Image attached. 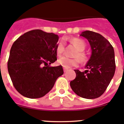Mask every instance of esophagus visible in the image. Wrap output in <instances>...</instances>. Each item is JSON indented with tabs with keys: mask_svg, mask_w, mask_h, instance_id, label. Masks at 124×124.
<instances>
[{
	"mask_svg": "<svg viewBox=\"0 0 124 124\" xmlns=\"http://www.w3.org/2000/svg\"><path fill=\"white\" fill-rule=\"evenodd\" d=\"M68 69H67V68H64V72H66V71H68Z\"/></svg>",
	"mask_w": 124,
	"mask_h": 124,
	"instance_id": "1",
	"label": "esophagus"
}]
</instances>
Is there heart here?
<instances>
[{
	"mask_svg": "<svg viewBox=\"0 0 124 124\" xmlns=\"http://www.w3.org/2000/svg\"><path fill=\"white\" fill-rule=\"evenodd\" d=\"M71 42L75 46V47L77 48V52L75 54V57L77 58H70L66 57V56H62L58 60L57 62L58 64L62 67L65 68H70L71 67H76L79 64V60L82 63H85L88 60V56H87L85 53L84 51L85 49L86 44L84 40L80 39H72L71 40ZM64 49H65V45L64 43L62 41H60L58 43L56 46V53L58 55L60 56L62 55V53H64Z\"/></svg>",
	"mask_w": 124,
	"mask_h": 124,
	"instance_id": "heart-1",
	"label": "heart"
}]
</instances>
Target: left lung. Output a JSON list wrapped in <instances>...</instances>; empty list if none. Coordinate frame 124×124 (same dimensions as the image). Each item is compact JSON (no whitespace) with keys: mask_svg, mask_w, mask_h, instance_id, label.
Returning a JSON list of instances; mask_svg holds the SVG:
<instances>
[{"mask_svg":"<svg viewBox=\"0 0 124 124\" xmlns=\"http://www.w3.org/2000/svg\"><path fill=\"white\" fill-rule=\"evenodd\" d=\"M80 36L88 40L92 51L87 70H75L76 78L70 82L72 90L80 97H100L108 87L115 72V52L112 45L100 34L85 31Z\"/></svg>","mask_w":124,"mask_h":124,"instance_id":"left-lung-1","label":"left lung"}]
</instances>
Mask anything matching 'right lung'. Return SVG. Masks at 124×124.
<instances>
[{
	"label": "right lung",
	"instance_id": "1",
	"mask_svg": "<svg viewBox=\"0 0 124 124\" xmlns=\"http://www.w3.org/2000/svg\"><path fill=\"white\" fill-rule=\"evenodd\" d=\"M58 36L40 30L26 32L11 48L8 70L20 94L30 98L42 97L64 74L62 66H49L57 60Z\"/></svg>",
	"mask_w": 124,
	"mask_h": 124
}]
</instances>
